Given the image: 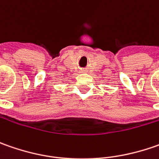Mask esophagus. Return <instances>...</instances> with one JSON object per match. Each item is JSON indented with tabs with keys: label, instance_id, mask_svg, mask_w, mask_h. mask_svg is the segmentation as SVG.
<instances>
[{
	"label": "esophagus",
	"instance_id": "obj_1",
	"mask_svg": "<svg viewBox=\"0 0 159 159\" xmlns=\"http://www.w3.org/2000/svg\"><path fill=\"white\" fill-rule=\"evenodd\" d=\"M80 71H81L82 73H86V72H87L88 70H86V69H81V70H80Z\"/></svg>",
	"mask_w": 159,
	"mask_h": 159
}]
</instances>
